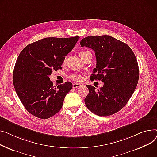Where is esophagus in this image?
Segmentation results:
<instances>
[{
	"label": "esophagus",
	"mask_w": 157,
	"mask_h": 157,
	"mask_svg": "<svg viewBox=\"0 0 157 157\" xmlns=\"http://www.w3.org/2000/svg\"><path fill=\"white\" fill-rule=\"evenodd\" d=\"M81 86H82V84H80V83H74V84H73V88H78V87H81Z\"/></svg>",
	"instance_id": "obj_1"
}]
</instances>
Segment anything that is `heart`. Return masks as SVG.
Here are the masks:
<instances>
[{"mask_svg":"<svg viewBox=\"0 0 157 157\" xmlns=\"http://www.w3.org/2000/svg\"><path fill=\"white\" fill-rule=\"evenodd\" d=\"M89 52V51H80L79 52V56H80V58H82L85 54H86V53H87ZM70 77L71 78H72V79H73V80H79L80 78V76L79 75H78V74H73V75H70Z\"/></svg>","mask_w":157,"mask_h":157,"instance_id":"1","label":"heart"}]
</instances>
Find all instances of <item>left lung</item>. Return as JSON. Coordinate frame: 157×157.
Wrapping results in <instances>:
<instances>
[{
    "label": "left lung",
    "mask_w": 157,
    "mask_h": 157,
    "mask_svg": "<svg viewBox=\"0 0 157 157\" xmlns=\"http://www.w3.org/2000/svg\"><path fill=\"white\" fill-rule=\"evenodd\" d=\"M80 44L95 51L96 67L90 79L104 82L98 90L86 86V105L97 115H112L125 106L136 88L140 72L135 55L127 44L109 35L87 36Z\"/></svg>",
    "instance_id": "8db88e82"
}]
</instances>
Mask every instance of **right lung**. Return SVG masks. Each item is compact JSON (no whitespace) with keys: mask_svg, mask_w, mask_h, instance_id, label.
<instances>
[{"mask_svg":"<svg viewBox=\"0 0 157 157\" xmlns=\"http://www.w3.org/2000/svg\"><path fill=\"white\" fill-rule=\"evenodd\" d=\"M79 39L45 38L28 45L18 56L13 84L22 104L32 115L47 119L61 109L72 84L66 82L55 87L49 76L61 68L65 56Z\"/></svg>","mask_w":157,"mask_h":157,"instance_id":"add662e5","label":"right lung"}]
</instances>
